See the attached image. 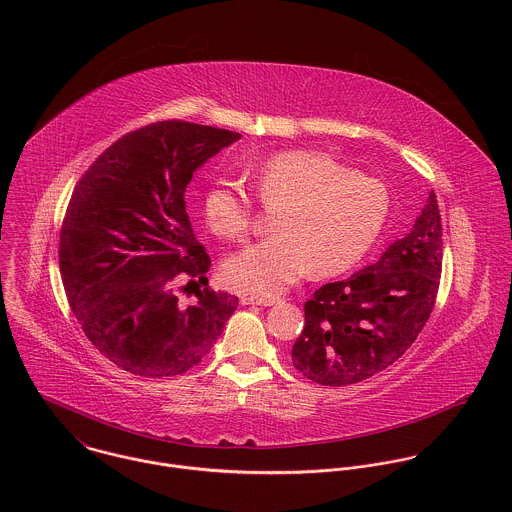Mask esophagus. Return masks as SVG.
Listing matches in <instances>:
<instances>
[{
    "label": "esophagus",
    "instance_id": "obj_1",
    "mask_svg": "<svg viewBox=\"0 0 512 512\" xmlns=\"http://www.w3.org/2000/svg\"><path fill=\"white\" fill-rule=\"evenodd\" d=\"M240 303L242 305H276L280 303V299H274V297H256V295H242L240 297Z\"/></svg>",
    "mask_w": 512,
    "mask_h": 512
}]
</instances>
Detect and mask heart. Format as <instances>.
<instances>
[{"instance_id": "b5f03b06", "label": "heart", "mask_w": 512, "mask_h": 512, "mask_svg": "<svg viewBox=\"0 0 512 512\" xmlns=\"http://www.w3.org/2000/svg\"><path fill=\"white\" fill-rule=\"evenodd\" d=\"M252 189L274 213L268 236L226 264V280L240 292L270 297L286 292L309 268L337 276L353 268L380 236L388 217L386 187L313 149L280 151L250 171ZM207 226L226 240L248 234L250 195L230 179L205 193Z\"/></svg>"}]
</instances>
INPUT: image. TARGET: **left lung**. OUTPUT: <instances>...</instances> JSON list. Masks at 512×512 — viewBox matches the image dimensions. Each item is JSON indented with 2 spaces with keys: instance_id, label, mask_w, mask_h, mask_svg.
<instances>
[{
  "instance_id": "8db88e82",
  "label": "left lung",
  "mask_w": 512,
  "mask_h": 512,
  "mask_svg": "<svg viewBox=\"0 0 512 512\" xmlns=\"http://www.w3.org/2000/svg\"><path fill=\"white\" fill-rule=\"evenodd\" d=\"M441 217L432 191L412 230L349 280L325 284L305 301L293 366L323 386L366 380L398 361L436 303Z\"/></svg>"
}]
</instances>
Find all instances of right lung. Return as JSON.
Here are the masks:
<instances>
[{
    "instance_id": "add662e5",
    "label": "right lung",
    "mask_w": 512,
    "mask_h": 512,
    "mask_svg": "<svg viewBox=\"0 0 512 512\" xmlns=\"http://www.w3.org/2000/svg\"><path fill=\"white\" fill-rule=\"evenodd\" d=\"M240 138L155 122L114 142L74 187L59 242L63 286L88 341L126 372L183 374L238 305L207 284L211 258L193 234L185 189L197 167ZM181 292L198 301L181 306Z\"/></svg>"
}]
</instances>
